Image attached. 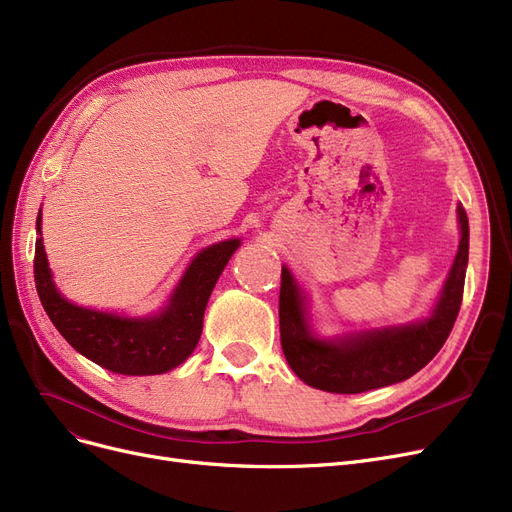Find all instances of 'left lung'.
Segmentation results:
<instances>
[{"label": "left lung", "instance_id": "8db88e82", "mask_svg": "<svg viewBox=\"0 0 512 512\" xmlns=\"http://www.w3.org/2000/svg\"><path fill=\"white\" fill-rule=\"evenodd\" d=\"M460 247L433 316L410 326L370 330L343 341H320L309 332L295 278L282 268L280 343L293 372L309 387L330 393H364L402 383L425 368L446 343L458 318L469 263V217L458 205Z\"/></svg>", "mask_w": 512, "mask_h": 512}]
</instances>
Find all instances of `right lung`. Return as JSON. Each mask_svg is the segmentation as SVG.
Returning a JSON list of instances; mask_svg holds the SVG:
<instances>
[{"label": "right lung", "instance_id": "right-lung-1", "mask_svg": "<svg viewBox=\"0 0 512 512\" xmlns=\"http://www.w3.org/2000/svg\"><path fill=\"white\" fill-rule=\"evenodd\" d=\"M37 234L35 286L52 324L87 360L129 376L163 374L180 366L194 351L201 339L213 286L240 244L238 240H226L198 253L161 316L129 320L66 301L56 291L43 251L41 211L37 215Z\"/></svg>", "mask_w": 512, "mask_h": 512}]
</instances>
